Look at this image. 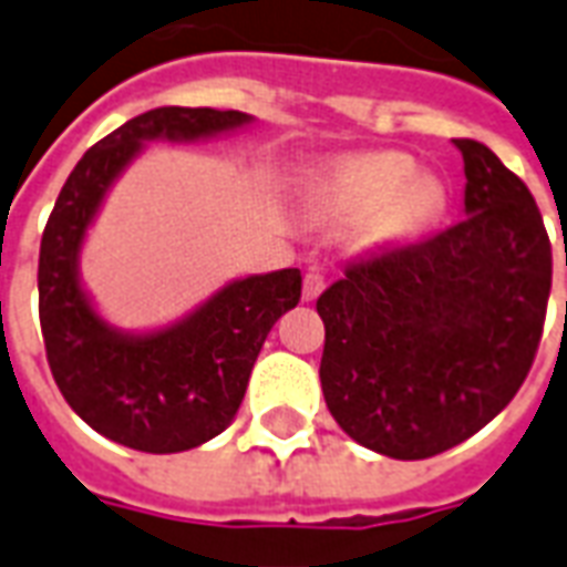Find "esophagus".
Instances as JSON below:
<instances>
[{"instance_id": "1", "label": "esophagus", "mask_w": 567, "mask_h": 567, "mask_svg": "<svg viewBox=\"0 0 567 567\" xmlns=\"http://www.w3.org/2000/svg\"><path fill=\"white\" fill-rule=\"evenodd\" d=\"M326 289V275H322V268L310 266L308 275H305V301H313Z\"/></svg>"}]
</instances>
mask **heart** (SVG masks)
<instances>
[{
    "mask_svg": "<svg viewBox=\"0 0 567 567\" xmlns=\"http://www.w3.org/2000/svg\"><path fill=\"white\" fill-rule=\"evenodd\" d=\"M419 175V164L403 152H382L340 161L310 185V212L326 224L369 218L361 241L389 245L433 224L442 212V187Z\"/></svg>",
    "mask_w": 567,
    "mask_h": 567,
    "instance_id": "heart-1",
    "label": "heart"
}]
</instances>
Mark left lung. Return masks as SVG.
Wrapping results in <instances>:
<instances>
[{
    "label": "left lung",
    "instance_id": "left-lung-1",
    "mask_svg": "<svg viewBox=\"0 0 567 567\" xmlns=\"http://www.w3.org/2000/svg\"><path fill=\"white\" fill-rule=\"evenodd\" d=\"M454 146L466 218L349 262L317 299L329 412L394 461L442 454L496 419L529 377L547 319L553 250L535 197L484 143Z\"/></svg>",
    "mask_w": 567,
    "mask_h": 567
}]
</instances>
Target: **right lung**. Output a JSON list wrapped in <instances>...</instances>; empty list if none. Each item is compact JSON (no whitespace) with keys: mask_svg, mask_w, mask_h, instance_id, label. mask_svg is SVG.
<instances>
[{"mask_svg":"<svg viewBox=\"0 0 567 567\" xmlns=\"http://www.w3.org/2000/svg\"><path fill=\"white\" fill-rule=\"evenodd\" d=\"M238 110L157 106L76 161L38 257V317L53 380L68 406L106 440L148 454L197 449L227 427L248 391L268 331L301 299L299 268L236 280L155 334H122L89 305L76 254L106 187L143 140H197L248 125Z\"/></svg>","mask_w":567,"mask_h":567,"instance_id":"right-lung-1","label":"right lung"}]
</instances>
